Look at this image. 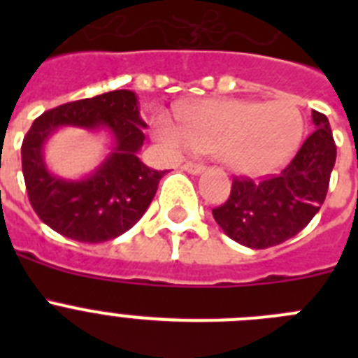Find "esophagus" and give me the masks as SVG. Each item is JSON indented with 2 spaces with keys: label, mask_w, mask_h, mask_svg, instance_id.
<instances>
[{
  "label": "esophagus",
  "mask_w": 358,
  "mask_h": 358,
  "mask_svg": "<svg viewBox=\"0 0 358 358\" xmlns=\"http://www.w3.org/2000/svg\"><path fill=\"white\" fill-rule=\"evenodd\" d=\"M182 170L192 173V176H199V173L204 172V166L201 163H192V161H188V163L182 164Z\"/></svg>",
  "instance_id": "esophagus-1"
}]
</instances>
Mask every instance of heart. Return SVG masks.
<instances>
[{"instance_id": "b5f03b06", "label": "heart", "mask_w": 358, "mask_h": 358, "mask_svg": "<svg viewBox=\"0 0 358 358\" xmlns=\"http://www.w3.org/2000/svg\"><path fill=\"white\" fill-rule=\"evenodd\" d=\"M182 122L157 116V140L173 152H213L236 173H267L296 154L305 122L289 102L202 100L182 109Z\"/></svg>"}]
</instances>
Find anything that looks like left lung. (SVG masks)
<instances>
[{
    "label": "left lung",
    "instance_id": "1",
    "mask_svg": "<svg viewBox=\"0 0 358 358\" xmlns=\"http://www.w3.org/2000/svg\"><path fill=\"white\" fill-rule=\"evenodd\" d=\"M315 131L280 173L262 181L235 179L231 195L213 218L231 240L267 249L296 236L321 210L337 148L330 122L312 110Z\"/></svg>",
    "mask_w": 358,
    "mask_h": 358
}]
</instances>
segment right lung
Returning a JSON list of instances; mask_svg holds the SVG:
<instances>
[{"label": "right lung", "mask_w": 358, "mask_h": 358, "mask_svg": "<svg viewBox=\"0 0 358 358\" xmlns=\"http://www.w3.org/2000/svg\"><path fill=\"white\" fill-rule=\"evenodd\" d=\"M75 127L107 131L110 152L93 173L80 180L53 174L43 147L57 130ZM147 123L134 91L116 90L46 110L24 136L21 147L28 199L39 218L71 240L100 243L131 229L150 206L164 172L138 157Z\"/></svg>", "instance_id": "right-lung-1"}]
</instances>
